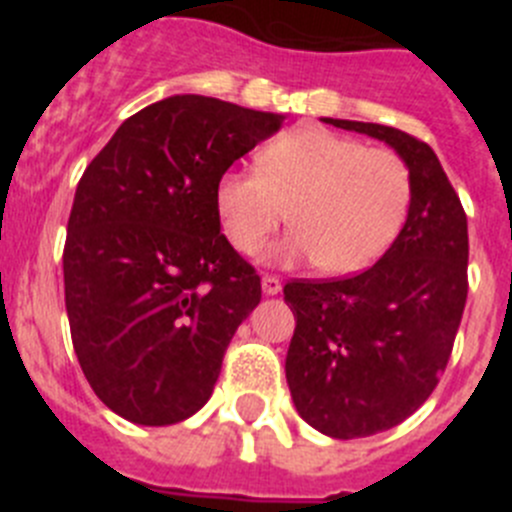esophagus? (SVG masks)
Segmentation results:
<instances>
[{
  "label": "esophagus",
  "mask_w": 512,
  "mask_h": 512,
  "mask_svg": "<svg viewBox=\"0 0 512 512\" xmlns=\"http://www.w3.org/2000/svg\"><path fill=\"white\" fill-rule=\"evenodd\" d=\"M261 289H264V295H279L282 292V279L274 277V274H266L261 279Z\"/></svg>",
  "instance_id": "esophagus-1"
}]
</instances>
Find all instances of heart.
I'll return each instance as SVG.
<instances>
[{"instance_id": "1", "label": "heart", "mask_w": 512, "mask_h": 512, "mask_svg": "<svg viewBox=\"0 0 512 512\" xmlns=\"http://www.w3.org/2000/svg\"><path fill=\"white\" fill-rule=\"evenodd\" d=\"M413 200L405 158L325 128H297L259 153V169H230L215 187L228 241L256 253L279 225L295 228L264 253L269 264L315 261L328 274L372 266L400 233Z\"/></svg>"}]
</instances>
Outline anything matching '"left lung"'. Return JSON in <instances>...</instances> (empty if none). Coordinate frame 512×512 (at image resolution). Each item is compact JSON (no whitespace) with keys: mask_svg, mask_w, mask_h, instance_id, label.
<instances>
[{"mask_svg":"<svg viewBox=\"0 0 512 512\" xmlns=\"http://www.w3.org/2000/svg\"><path fill=\"white\" fill-rule=\"evenodd\" d=\"M395 148L413 200L382 259L354 277L292 279L287 384L305 423L330 438L390 431L415 413L449 364L467 305V212L433 148L377 122L323 117Z\"/></svg>","mask_w":512,"mask_h":512,"instance_id":"1","label":"left lung"}]
</instances>
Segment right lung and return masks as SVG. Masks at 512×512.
<instances>
[{
    "label": "right lung",
    "instance_id": "add662e5",
    "mask_svg": "<svg viewBox=\"0 0 512 512\" xmlns=\"http://www.w3.org/2000/svg\"><path fill=\"white\" fill-rule=\"evenodd\" d=\"M284 115L200 94L122 122L76 187L63 246L71 341L94 395L138 425L210 400L261 279L223 233L220 176Z\"/></svg>",
    "mask_w": 512,
    "mask_h": 512
}]
</instances>
